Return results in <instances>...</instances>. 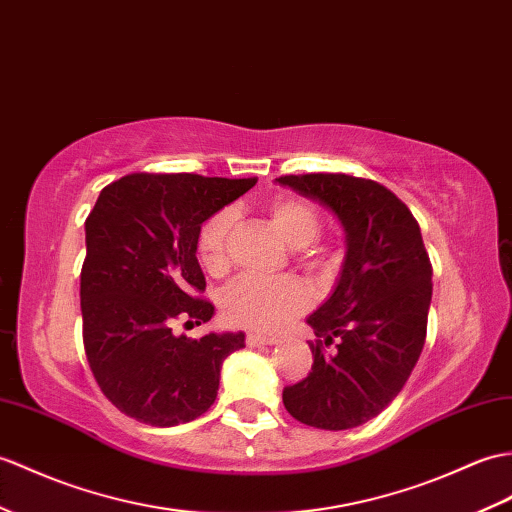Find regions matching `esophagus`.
Instances as JSON below:
<instances>
[{"instance_id":"esophagus-1","label":"esophagus","mask_w":512,"mask_h":512,"mask_svg":"<svg viewBox=\"0 0 512 512\" xmlns=\"http://www.w3.org/2000/svg\"><path fill=\"white\" fill-rule=\"evenodd\" d=\"M246 344L248 347H272V344H277V338L261 336V334H248Z\"/></svg>"}]
</instances>
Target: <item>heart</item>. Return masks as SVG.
<instances>
[{"label":"heart","mask_w":512,"mask_h":512,"mask_svg":"<svg viewBox=\"0 0 512 512\" xmlns=\"http://www.w3.org/2000/svg\"><path fill=\"white\" fill-rule=\"evenodd\" d=\"M268 224L290 248H303V259L316 266L320 257L312 242L320 233L318 209L299 196H279L266 209ZM235 216L220 211L209 218L198 233V257L211 275H222L231 264ZM310 307V294L296 281H266L242 277L231 283L222 296V312L231 325L277 331Z\"/></svg>","instance_id":"b5f03b06"}]
</instances>
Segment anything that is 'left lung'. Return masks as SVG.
Here are the masks:
<instances>
[{
  "instance_id": "1",
  "label": "left lung",
  "mask_w": 512,
  "mask_h": 512,
  "mask_svg": "<svg viewBox=\"0 0 512 512\" xmlns=\"http://www.w3.org/2000/svg\"><path fill=\"white\" fill-rule=\"evenodd\" d=\"M275 183L323 205L347 242L336 288L307 316L316 338L339 344L331 354L310 344L314 364L283 388V406L318 430H351L395 399L425 344L432 266L417 220L375 181L349 174L279 176Z\"/></svg>"
}]
</instances>
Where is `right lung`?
<instances>
[{
  "mask_svg": "<svg viewBox=\"0 0 512 512\" xmlns=\"http://www.w3.org/2000/svg\"><path fill=\"white\" fill-rule=\"evenodd\" d=\"M257 178L128 174L106 185L85 222L80 275L82 340L95 382L126 417L152 427L198 419L218 397L222 362L242 331L174 334L176 320L209 323L198 299L202 222Z\"/></svg>",
  "mask_w": 512,
  "mask_h": 512,
  "instance_id": "obj_1",
  "label": "right lung"
}]
</instances>
